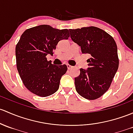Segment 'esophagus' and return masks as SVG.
I'll return each instance as SVG.
<instances>
[{"label":"esophagus","mask_w":133,"mask_h":133,"mask_svg":"<svg viewBox=\"0 0 133 133\" xmlns=\"http://www.w3.org/2000/svg\"><path fill=\"white\" fill-rule=\"evenodd\" d=\"M67 67H68V69H71V68H72V65H69V64H67Z\"/></svg>","instance_id":"obj_1"}]
</instances>
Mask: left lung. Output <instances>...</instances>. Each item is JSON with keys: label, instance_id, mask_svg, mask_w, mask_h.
<instances>
[{"label": "left lung", "instance_id": "obj_1", "mask_svg": "<svg viewBox=\"0 0 133 133\" xmlns=\"http://www.w3.org/2000/svg\"><path fill=\"white\" fill-rule=\"evenodd\" d=\"M71 38L89 54L87 69H80L75 78L76 92L87 99L94 100L108 90L118 68L117 46L114 39L96 26L69 29Z\"/></svg>", "mask_w": 133, "mask_h": 133}]
</instances>
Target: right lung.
<instances>
[{"label":"right lung","mask_w":133,"mask_h":133,"mask_svg":"<svg viewBox=\"0 0 133 133\" xmlns=\"http://www.w3.org/2000/svg\"><path fill=\"white\" fill-rule=\"evenodd\" d=\"M69 37L68 29L41 25L26 29L16 46V67L23 84L32 93L47 97L59 88L61 77L66 72L65 64L56 65L46 56L53 55L56 46Z\"/></svg>","instance_id":"add662e5"}]
</instances>
